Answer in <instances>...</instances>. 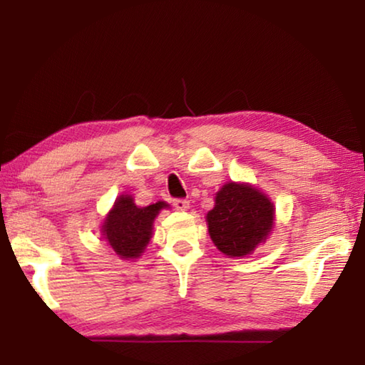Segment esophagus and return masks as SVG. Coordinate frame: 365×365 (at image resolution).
I'll return each mask as SVG.
<instances>
[{
	"label": "esophagus",
	"instance_id": "obj_1",
	"mask_svg": "<svg viewBox=\"0 0 365 365\" xmlns=\"http://www.w3.org/2000/svg\"><path fill=\"white\" fill-rule=\"evenodd\" d=\"M174 206H175L177 211L185 212V211H188V209H190V202L187 200H175Z\"/></svg>",
	"mask_w": 365,
	"mask_h": 365
}]
</instances>
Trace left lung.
<instances>
[{
    "mask_svg": "<svg viewBox=\"0 0 365 365\" xmlns=\"http://www.w3.org/2000/svg\"><path fill=\"white\" fill-rule=\"evenodd\" d=\"M212 243L228 257H246L269 238L275 227V206L257 187L227 182L206 214Z\"/></svg>",
    "mask_w": 365,
    "mask_h": 365,
    "instance_id": "1",
    "label": "left lung"
}]
</instances>
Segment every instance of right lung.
<instances>
[{"label":"right lung","instance_id":"add662e5","mask_svg":"<svg viewBox=\"0 0 365 365\" xmlns=\"http://www.w3.org/2000/svg\"><path fill=\"white\" fill-rule=\"evenodd\" d=\"M170 207L165 201L137 206L132 195H120L101 224V240L123 261L138 259L153 238V224L159 212Z\"/></svg>","mask_w":365,"mask_h":365}]
</instances>
